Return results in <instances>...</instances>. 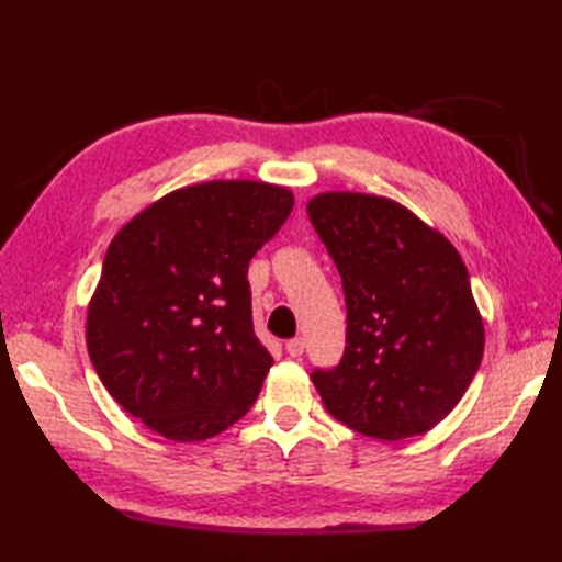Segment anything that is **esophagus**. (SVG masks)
<instances>
[{"label":"esophagus","instance_id":"1","mask_svg":"<svg viewBox=\"0 0 562 562\" xmlns=\"http://www.w3.org/2000/svg\"><path fill=\"white\" fill-rule=\"evenodd\" d=\"M284 350H288L290 357H302L304 355V338H292L284 345Z\"/></svg>","mask_w":562,"mask_h":562}]
</instances>
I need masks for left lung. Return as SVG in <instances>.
I'll list each match as a JSON object with an SVG mask.
<instances>
[{
    "label": "left lung",
    "mask_w": 562,
    "mask_h": 562,
    "mask_svg": "<svg viewBox=\"0 0 562 562\" xmlns=\"http://www.w3.org/2000/svg\"><path fill=\"white\" fill-rule=\"evenodd\" d=\"M306 212L348 308L342 360L312 374L321 401L367 437L427 432L483 360V318L459 250L389 198L321 193Z\"/></svg>",
    "instance_id": "obj_1"
}]
</instances>
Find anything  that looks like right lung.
<instances>
[{"mask_svg": "<svg viewBox=\"0 0 562 562\" xmlns=\"http://www.w3.org/2000/svg\"><path fill=\"white\" fill-rule=\"evenodd\" d=\"M292 205L282 186L207 181L113 236L87 348L105 391L157 435L210 439L256 403L272 357L254 333L248 262Z\"/></svg>", "mask_w": 562, "mask_h": 562, "instance_id": "right-lung-1", "label": "right lung"}]
</instances>
